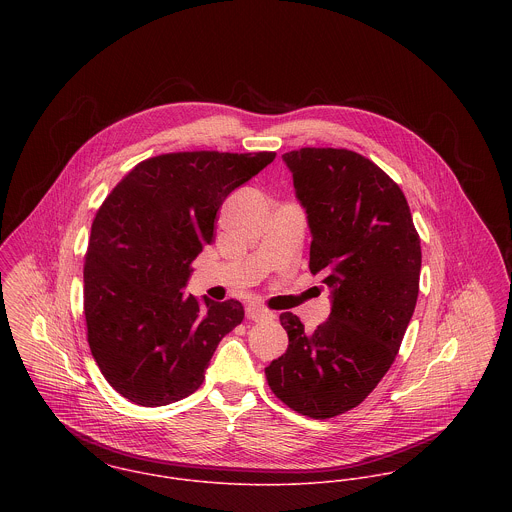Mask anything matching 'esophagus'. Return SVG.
<instances>
[{
    "label": "esophagus",
    "mask_w": 512,
    "mask_h": 512,
    "mask_svg": "<svg viewBox=\"0 0 512 512\" xmlns=\"http://www.w3.org/2000/svg\"><path fill=\"white\" fill-rule=\"evenodd\" d=\"M246 317H248L250 321H264V319H270L272 313H270L268 309L256 305V303H250V305L246 307Z\"/></svg>",
    "instance_id": "1"
}]
</instances>
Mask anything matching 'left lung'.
I'll return each instance as SVG.
<instances>
[{
    "label": "left lung",
    "mask_w": 512,
    "mask_h": 512,
    "mask_svg": "<svg viewBox=\"0 0 512 512\" xmlns=\"http://www.w3.org/2000/svg\"><path fill=\"white\" fill-rule=\"evenodd\" d=\"M282 159L307 215L309 270L325 276L331 313L315 331L282 313L290 345L266 378L292 410L325 420L359 406L394 363L418 299L422 248L404 193L370 159L333 147Z\"/></svg>",
    "instance_id": "obj_1"
}]
</instances>
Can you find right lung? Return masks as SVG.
Segmentation results:
<instances>
[{
  "instance_id": "1",
  "label": "right lung",
  "mask_w": 512,
  "mask_h": 512,
  "mask_svg": "<svg viewBox=\"0 0 512 512\" xmlns=\"http://www.w3.org/2000/svg\"><path fill=\"white\" fill-rule=\"evenodd\" d=\"M274 151H181L138 163L92 222L84 262L88 345L110 386L134 404L193 394L240 301L181 292L215 238L224 199L274 161Z\"/></svg>"
}]
</instances>
